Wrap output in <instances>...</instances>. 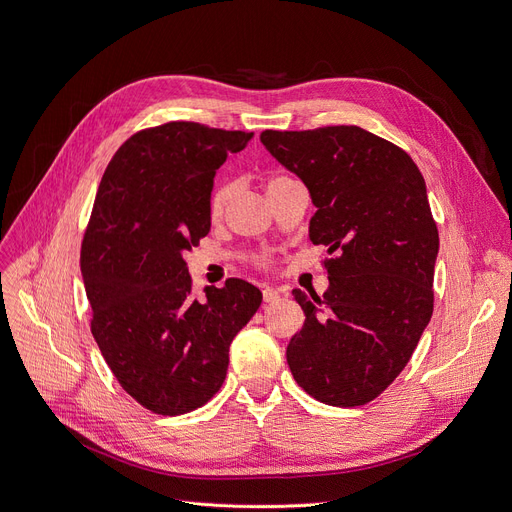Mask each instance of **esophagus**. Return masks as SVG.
Masks as SVG:
<instances>
[{
    "label": "esophagus",
    "instance_id": "34e87169",
    "mask_svg": "<svg viewBox=\"0 0 512 512\" xmlns=\"http://www.w3.org/2000/svg\"><path fill=\"white\" fill-rule=\"evenodd\" d=\"M262 300H264L266 304L277 302V300H279V289H275V287H264V289H262Z\"/></svg>",
    "mask_w": 512,
    "mask_h": 512
}]
</instances>
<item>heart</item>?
<instances>
[{
	"mask_svg": "<svg viewBox=\"0 0 512 512\" xmlns=\"http://www.w3.org/2000/svg\"><path fill=\"white\" fill-rule=\"evenodd\" d=\"M285 181H289V179L283 177V175L271 177L269 181H266V191L277 187V185H281V183H285ZM229 200H231V185H227V183L218 185V187L212 191V196H210V214H212V216L223 214V210H225V206L229 204Z\"/></svg>",
	"mask_w": 512,
	"mask_h": 512,
	"instance_id": "heart-1",
	"label": "heart"
}]
</instances>
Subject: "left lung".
Instances as JSON below:
<instances>
[{"label":"left lung","instance_id":"left-lung-1","mask_svg":"<svg viewBox=\"0 0 512 512\" xmlns=\"http://www.w3.org/2000/svg\"><path fill=\"white\" fill-rule=\"evenodd\" d=\"M260 141L308 187L310 241L337 254L323 296L294 289L306 321L287 346L291 375L319 402L362 406L402 373L433 314L440 235L425 179L402 148L354 125Z\"/></svg>","mask_w":512,"mask_h":512}]
</instances>
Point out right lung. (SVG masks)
<instances>
[{
    "mask_svg": "<svg viewBox=\"0 0 512 512\" xmlns=\"http://www.w3.org/2000/svg\"><path fill=\"white\" fill-rule=\"evenodd\" d=\"M252 135L185 120L143 129L97 187L81 246L91 333L120 387L156 415H185L221 389L233 337L262 302L243 279L196 300L183 260L210 231L216 170Z\"/></svg>",
    "mask_w": 512,
    "mask_h": 512,
    "instance_id": "add662e5",
    "label": "right lung"
}]
</instances>
